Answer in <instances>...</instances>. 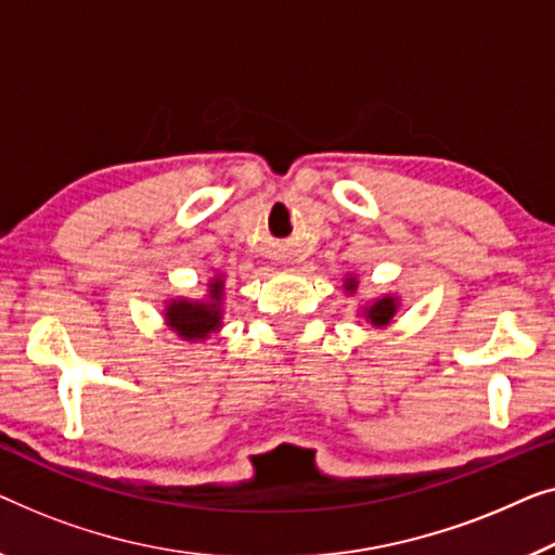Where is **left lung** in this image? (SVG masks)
<instances>
[{"label":"left lung","mask_w":555,"mask_h":555,"mask_svg":"<svg viewBox=\"0 0 555 555\" xmlns=\"http://www.w3.org/2000/svg\"><path fill=\"white\" fill-rule=\"evenodd\" d=\"M354 286H357V281L354 279H349L347 281V288L349 292H354ZM395 299H379L377 304H374V307H370L366 309V319H370L372 324H377V326H385V324H389V319H392V314H395Z\"/></svg>","instance_id":"obj_1"}]
</instances>
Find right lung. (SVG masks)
I'll return each mask as SVG.
<instances>
[{
  "label": "right lung",
  "mask_w": 555,
  "mask_h": 555,
  "mask_svg": "<svg viewBox=\"0 0 555 555\" xmlns=\"http://www.w3.org/2000/svg\"><path fill=\"white\" fill-rule=\"evenodd\" d=\"M223 281L216 279L210 284V299L208 301H176L168 309V324L181 334L183 339H203L210 332L218 330L221 324V309H218V299H221Z\"/></svg>",
  "instance_id": "1"
}]
</instances>
